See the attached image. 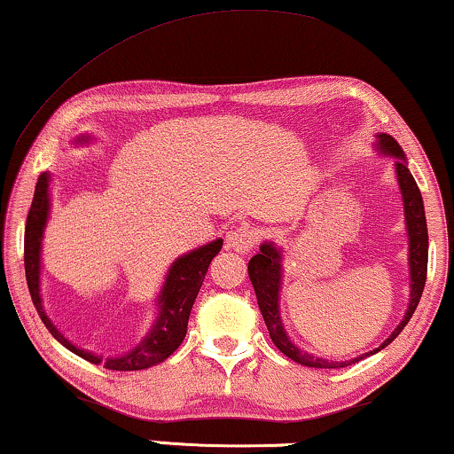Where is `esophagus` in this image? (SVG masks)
<instances>
[{
	"mask_svg": "<svg viewBox=\"0 0 454 454\" xmlns=\"http://www.w3.org/2000/svg\"><path fill=\"white\" fill-rule=\"evenodd\" d=\"M259 242V234H256L254 228H250L248 224H242L232 232H228L226 236V245L228 248L236 250V253H250Z\"/></svg>",
	"mask_w": 454,
	"mask_h": 454,
	"instance_id": "obj_1",
	"label": "esophagus"
}]
</instances>
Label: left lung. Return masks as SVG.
Returning a JSON list of instances; mask_svg holds the SVG:
<instances>
[{"mask_svg": "<svg viewBox=\"0 0 454 454\" xmlns=\"http://www.w3.org/2000/svg\"><path fill=\"white\" fill-rule=\"evenodd\" d=\"M377 145L375 151L383 157L395 159V179L400 185L402 200H403V215H405V230H408V267H410V301L408 309L397 324L394 333L389 338H385L381 347H377L369 353L358 355L350 361H328V358H320L306 353V350L297 348L292 338L287 336L286 326L281 320L279 309V295H281V283H283V253L275 242H262L259 253L248 261V277L253 283L256 301H259L262 320L267 324V330L270 334V340L275 347L281 350L283 355L292 358V361L303 364V367H316V369H340L348 367V364L363 361L371 355L379 353V350L387 347L394 338L402 333L405 324L410 322L411 314L416 312L418 301H420L424 283H426V270H428V228H426V214H424V201L422 193L418 189L414 177H411L408 162H405V153L397 140L389 134L379 132L375 134Z\"/></svg>", "mask_w": 454, "mask_h": 454, "instance_id": "left-lung-1", "label": "left lung"}]
</instances>
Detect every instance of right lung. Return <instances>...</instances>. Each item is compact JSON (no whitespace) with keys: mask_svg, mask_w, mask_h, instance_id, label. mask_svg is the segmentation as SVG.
Wrapping results in <instances>:
<instances>
[{"mask_svg":"<svg viewBox=\"0 0 454 454\" xmlns=\"http://www.w3.org/2000/svg\"><path fill=\"white\" fill-rule=\"evenodd\" d=\"M90 140L91 137L81 134V137L75 138V145H87ZM51 181L52 177L49 171H44L38 177L24 232L26 281H28L32 303L34 308H36L40 320L44 322L49 333L57 338L65 348H69L71 353H75L77 356L85 358V361H90L93 364H104L106 369L140 371L162 363L179 348L181 342H184L193 301L200 294L201 283H204L209 262H212L214 256L220 253L224 240L215 239L204 247L189 250V253L177 256V259L171 262V267H168L165 275V281H162L160 292L157 295V301H154V306H157V317H154L151 330H148L146 336L142 338L137 347L118 356L96 355L91 353V350L75 347L69 338L54 326L43 306V295H40V265H43V261H40V254H43L44 228L51 215Z\"/></svg>","mask_w":454,"mask_h":454,"instance_id":"right-lung-1","label":"right lung"}]
</instances>
